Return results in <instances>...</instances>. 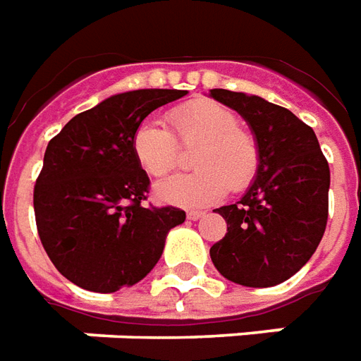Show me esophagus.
I'll use <instances>...</instances> for the list:
<instances>
[{
  "label": "esophagus",
  "instance_id": "34e87169",
  "mask_svg": "<svg viewBox=\"0 0 361 361\" xmlns=\"http://www.w3.org/2000/svg\"><path fill=\"white\" fill-rule=\"evenodd\" d=\"M203 216H204L203 211H188L189 220H199V219H203Z\"/></svg>",
  "mask_w": 361,
  "mask_h": 361
}]
</instances>
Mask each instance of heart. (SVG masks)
<instances>
[{
	"label": "heart",
	"instance_id": "obj_1",
	"mask_svg": "<svg viewBox=\"0 0 361 361\" xmlns=\"http://www.w3.org/2000/svg\"><path fill=\"white\" fill-rule=\"evenodd\" d=\"M176 137L191 154V173L158 181V201L178 207H207L224 197L228 188L242 191L257 176L261 154L253 135L238 127V118L222 104L197 100L170 111ZM131 149L145 172L160 178L178 162V142L158 119H145L135 127Z\"/></svg>",
	"mask_w": 361,
	"mask_h": 361
}]
</instances>
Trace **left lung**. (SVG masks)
<instances>
[{"label": "left lung", "instance_id": "obj_1", "mask_svg": "<svg viewBox=\"0 0 361 361\" xmlns=\"http://www.w3.org/2000/svg\"><path fill=\"white\" fill-rule=\"evenodd\" d=\"M209 96L245 119L261 154L242 199L216 209L228 232L211 247L212 263L235 284L276 286L310 261L325 234L329 164L313 129L286 108L224 89Z\"/></svg>", "mask_w": 361, "mask_h": 361}]
</instances>
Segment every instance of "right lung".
<instances>
[{"mask_svg":"<svg viewBox=\"0 0 361 361\" xmlns=\"http://www.w3.org/2000/svg\"><path fill=\"white\" fill-rule=\"evenodd\" d=\"M185 94L119 92L77 114L48 142L35 185L36 226L51 263L77 286L110 294L137 284L185 220L173 207H142L150 181L131 149L135 127Z\"/></svg>","mask_w":361,"mask_h":361,"instance_id":"1","label":"right lung"}]
</instances>
